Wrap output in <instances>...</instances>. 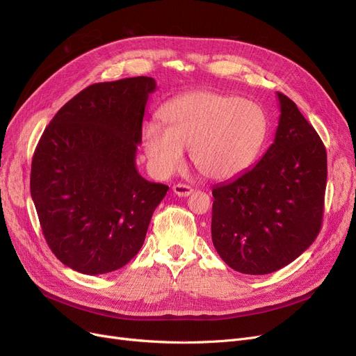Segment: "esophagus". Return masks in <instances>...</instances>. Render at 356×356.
Segmentation results:
<instances>
[{
	"mask_svg": "<svg viewBox=\"0 0 356 356\" xmlns=\"http://www.w3.org/2000/svg\"><path fill=\"white\" fill-rule=\"evenodd\" d=\"M172 190L178 197H188L194 193V190L190 186H186V184H175Z\"/></svg>",
	"mask_w": 356,
	"mask_h": 356,
	"instance_id": "esophagus-1",
	"label": "esophagus"
}]
</instances>
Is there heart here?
<instances>
[{"instance_id":"heart-1","label":"heart","mask_w":356,"mask_h":356,"mask_svg":"<svg viewBox=\"0 0 356 356\" xmlns=\"http://www.w3.org/2000/svg\"><path fill=\"white\" fill-rule=\"evenodd\" d=\"M161 117L166 127H145L143 146L152 169L169 177L186 161V149L198 172L215 181L231 179L254 163L268 133L257 102L219 92L198 90L168 102Z\"/></svg>"}]
</instances>
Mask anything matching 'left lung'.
Listing matches in <instances>:
<instances>
[{"instance_id":"1","label":"left lung","mask_w":356,"mask_h":356,"mask_svg":"<svg viewBox=\"0 0 356 356\" xmlns=\"http://www.w3.org/2000/svg\"><path fill=\"white\" fill-rule=\"evenodd\" d=\"M273 145L254 168L213 187L211 241L236 272L267 275L316 241L324 211L327 153L293 101L277 92Z\"/></svg>"}]
</instances>
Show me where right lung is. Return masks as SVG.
<instances>
[{
	"instance_id": "add662e5",
	"label": "right lung",
	"mask_w": 356,
	"mask_h": 356,
	"mask_svg": "<svg viewBox=\"0 0 356 356\" xmlns=\"http://www.w3.org/2000/svg\"><path fill=\"white\" fill-rule=\"evenodd\" d=\"M152 77L95 83L68 101L42 134L31 194L42 232L63 264L105 275L145 243L168 191L136 168Z\"/></svg>"
}]
</instances>
